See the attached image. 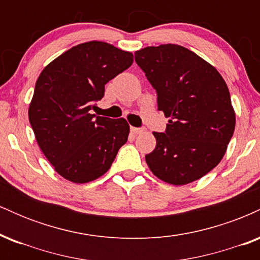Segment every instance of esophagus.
<instances>
[{
  "mask_svg": "<svg viewBox=\"0 0 260 260\" xmlns=\"http://www.w3.org/2000/svg\"><path fill=\"white\" fill-rule=\"evenodd\" d=\"M143 131H144V128L131 127V132H132V134H140V133H143Z\"/></svg>",
  "mask_w": 260,
  "mask_h": 260,
  "instance_id": "1",
  "label": "esophagus"
}]
</instances>
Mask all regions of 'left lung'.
Masks as SVG:
<instances>
[{"mask_svg": "<svg viewBox=\"0 0 260 260\" xmlns=\"http://www.w3.org/2000/svg\"><path fill=\"white\" fill-rule=\"evenodd\" d=\"M136 62L156 90L157 109L169 117L156 147L145 155L157 178L175 186L190 183L222 159L235 131L236 116L221 74L186 47L148 46Z\"/></svg>", "mask_w": 260, "mask_h": 260, "instance_id": "obj_1", "label": "left lung"}]
</instances>
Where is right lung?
Wrapping results in <instances>:
<instances>
[{"mask_svg": "<svg viewBox=\"0 0 260 260\" xmlns=\"http://www.w3.org/2000/svg\"><path fill=\"white\" fill-rule=\"evenodd\" d=\"M133 63L131 52L103 41L73 46L40 73L29 105L35 138L56 172L74 183L99 178L126 144L129 124L91 115L105 84Z\"/></svg>", "mask_w": 260, "mask_h": 260, "instance_id": "obj_1", "label": "right lung"}]
</instances>
